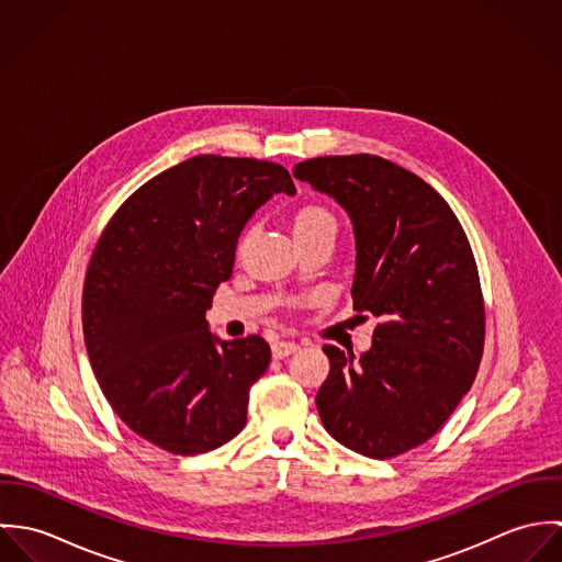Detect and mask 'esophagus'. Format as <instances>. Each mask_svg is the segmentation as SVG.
<instances>
[{"instance_id":"34e87169","label":"esophagus","mask_w":562,"mask_h":562,"mask_svg":"<svg viewBox=\"0 0 562 562\" xmlns=\"http://www.w3.org/2000/svg\"><path fill=\"white\" fill-rule=\"evenodd\" d=\"M299 348H301V346H299L296 341H285V339H281V341H274V344H272V355H274V359H285V357L294 355Z\"/></svg>"}]
</instances>
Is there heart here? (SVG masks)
<instances>
[{
  "instance_id": "heart-1",
  "label": "heart",
  "mask_w": 562,
  "mask_h": 562,
  "mask_svg": "<svg viewBox=\"0 0 562 562\" xmlns=\"http://www.w3.org/2000/svg\"><path fill=\"white\" fill-rule=\"evenodd\" d=\"M318 227H330L335 229V218L333 214L322 207V205H305L303 210H299V214L294 216V234H303V232H312Z\"/></svg>"
}]
</instances>
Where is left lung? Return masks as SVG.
<instances>
[{
	"label": "left lung",
	"instance_id": "left-lung-1",
	"mask_svg": "<svg viewBox=\"0 0 562 562\" xmlns=\"http://www.w3.org/2000/svg\"><path fill=\"white\" fill-rule=\"evenodd\" d=\"M294 177L333 196L357 240L352 303L381 318L372 348L324 346L316 396L341 446L394 459L428 441L470 392L484 348V301L470 240L424 179L379 156H324Z\"/></svg>",
	"mask_w": 562,
	"mask_h": 562
}]
</instances>
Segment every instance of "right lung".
Wrapping results in <instances>:
<instances>
[{"instance_id": "obj_1", "label": "right lung", "mask_w": 562, "mask_h": 562, "mask_svg": "<svg viewBox=\"0 0 562 562\" xmlns=\"http://www.w3.org/2000/svg\"><path fill=\"white\" fill-rule=\"evenodd\" d=\"M277 192H296L281 164L194 156L140 186L92 250L81 294L92 372L114 413L170 454L232 441L270 366L263 337L221 341L205 312L244 225Z\"/></svg>"}]
</instances>
